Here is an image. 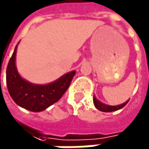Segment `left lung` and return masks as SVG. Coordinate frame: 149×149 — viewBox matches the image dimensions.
<instances>
[{"mask_svg":"<svg viewBox=\"0 0 149 149\" xmlns=\"http://www.w3.org/2000/svg\"><path fill=\"white\" fill-rule=\"evenodd\" d=\"M129 102V100H128V101H126L125 102H124V103L120 104V105L110 106V105H108V104H105V103H103V102H100V101H99V100H97V99H96V97H95L94 95H93V104H94L95 108H96L97 109H99L100 111H102V112H112V111L118 110V109H120L124 108V107L127 104V102Z\"/></svg>","mask_w":149,"mask_h":149,"instance_id":"left-lung-1","label":"left lung"}]
</instances>
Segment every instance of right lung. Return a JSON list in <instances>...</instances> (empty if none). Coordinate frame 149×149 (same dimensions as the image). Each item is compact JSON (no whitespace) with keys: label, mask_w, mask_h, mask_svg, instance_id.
<instances>
[{"label":"right lung","mask_w":149,"mask_h":149,"mask_svg":"<svg viewBox=\"0 0 149 149\" xmlns=\"http://www.w3.org/2000/svg\"><path fill=\"white\" fill-rule=\"evenodd\" d=\"M17 49V45L6 70V82L9 95L18 106L27 110L33 112L43 111L61 99L70 86L76 71H70L49 84L31 83L23 79L17 71L16 65Z\"/></svg>","instance_id":"right-lung-1"}]
</instances>
